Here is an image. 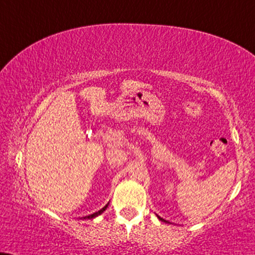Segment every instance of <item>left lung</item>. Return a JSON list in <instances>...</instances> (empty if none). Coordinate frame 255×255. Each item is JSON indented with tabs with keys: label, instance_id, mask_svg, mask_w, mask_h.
I'll list each match as a JSON object with an SVG mask.
<instances>
[{
	"label": "left lung",
	"instance_id": "left-lung-1",
	"mask_svg": "<svg viewBox=\"0 0 255 255\" xmlns=\"http://www.w3.org/2000/svg\"><path fill=\"white\" fill-rule=\"evenodd\" d=\"M157 218H159V219H160V220H161V221H163V222H168V221H166V220H163V219H161V218H160V217H157Z\"/></svg>",
	"mask_w": 255,
	"mask_h": 255
}]
</instances>
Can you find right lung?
<instances>
[{"label": "right lung", "mask_w": 255, "mask_h": 255, "mask_svg": "<svg viewBox=\"0 0 255 255\" xmlns=\"http://www.w3.org/2000/svg\"><path fill=\"white\" fill-rule=\"evenodd\" d=\"M107 206H108V204H107V205H106L104 208H101V209H100V211H99V212H96V213H93V214H90V215H87V217H83V218H82V220H83V219H93V218L98 217V215H100V214H101V213H102V212H104V211H106V208H107Z\"/></svg>", "instance_id": "1"}]
</instances>
